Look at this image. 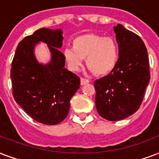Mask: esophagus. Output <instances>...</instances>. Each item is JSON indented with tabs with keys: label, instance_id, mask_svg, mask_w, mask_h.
I'll list each match as a JSON object with an SVG mask.
<instances>
[{
	"label": "esophagus",
	"instance_id": "1",
	"mask_svg": "<svg viewBox=\"0 0 159 159\" xmlns=\"http://www.w3.org/2000/svg\"><path fill=\"white\" fill-rule=\"evenodd\" d=\"M88 82H89V80L86 79V78H84V77H81V84L82 85L88 84Z\"/></svg>",
	"mask_w": 159,
	"mask_h": 159
}]
</instances>
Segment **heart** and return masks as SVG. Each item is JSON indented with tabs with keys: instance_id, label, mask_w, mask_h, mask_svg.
Returning a JSON list of instances; mask_svg holds the SVG:
<instances>
[{
	"instance_id": "b5f03b06",
	"label": "heart",
	"mask_w": 159,
	"mask_h": 159,
	"mask_svg": "<svg viewBox=\"0 0 159 159\" xmlns=\"http://www.w3.org/2000/svg\"><path fill=\"white\" fill-rule=\"evenodd\" d=\"M72 47L63 50L64 59L71 71H78L86 58V65L97 76L108 74L117 61V46L112 37L85 34L72 41Z\"/></svg>"
}]
</instances>
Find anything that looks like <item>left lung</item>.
<instances>
[{
    "label": "left lung",
    "mask_w": 159,
    "mask_h": 159,
    "mask_svg": "<svg viewBox=\"0 0 159 159\" xmlns=\"http://www.w3.org/2000/svg\"><path fill=\"white\" fill-rule=\"evenodd\" d=\"M114 31L119 58L107 76L94 82L98 112L109 121L136 112L150 80L148 51L140 36L120 24Z\"/></svg>",
    "instance_id": "obj_1"
}]
</instances>
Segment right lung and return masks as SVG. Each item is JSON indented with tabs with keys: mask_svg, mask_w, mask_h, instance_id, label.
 <instances>
[{
	"mask_svg": "<svg viewBox=\"0 0 159 159\" xmlns=\"http://www.w3.org/2000/svg\"><path fill=\"white\" fill-rule=\"evenodd\" d=\"M61 30L41 28L19 42L11 62L12 94L15 101L36 122L56 125L68 114L70 100L80 88V78L66 70ZM38 41L48 45L52 61L43 66L34 57Z\"/></svg>",
	"mask_w": 159,
	"mask_h": 159,
	"instance_id": "add662e5",
	"label": "right lung"
}]
</instances>
